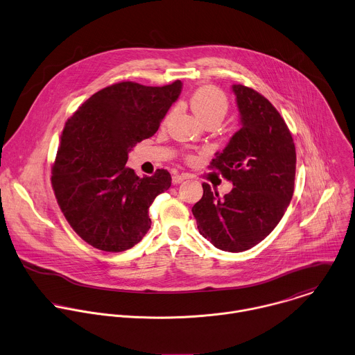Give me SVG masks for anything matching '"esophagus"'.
Wrapping results in <instances>:
<instances>
[{
	"mask_svg": "<svg viewBox=\"0 0 355 355\" xmlns=\"http://www.w3.org/2000/svg\"><path fill=\"white\" fill-rule=\"evenodd\" d=\"M185 178H187V175H184V174H174L171 181H173V184H174V185H177V184H181Z\"/></svg>",
	"mask_w": 355,
	"mask_h": 355,
	"instance_id": "obj_1",
	"label": "esophagus"
}]
</instances>
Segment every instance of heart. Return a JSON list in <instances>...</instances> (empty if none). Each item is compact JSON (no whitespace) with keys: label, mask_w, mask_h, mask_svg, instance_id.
<instances>
[{"label":"heart","mask_w":355,"mask_h":355,"mask_svg":"<svg viewBox=\"0 0 355 355\" xmlns=\"http://www.w3.org/2000/svg\"><path fill=\"white\" fill-rule=\"evenodd\" d=\"M189 105L193 113L205 124H220L230 109L227 95L220 88L213 85H203L196 88L189 98Z\"/></svg>","instance_id":"heart-1"}]
</instances>
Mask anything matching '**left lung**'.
<instances>
[{
    "label": "left lung",
    "instance_id": "1",
    "mask_svg": "<svg viewBox=\"0 0 355 355\" xmlns=\"http://www.w3.org/2000/svg\"><path fill=\"white\" fill-rule=\"evenodd\" d=\"M232 91L242 127L209 167L234 188L220 198L205 182L192 213L200 235L220 250L239 253L267 238L284 217L295 189L296 148L267 98L242 84Z\"/></svg>",
    "mask_w": 355,
    "mask_h": 355
}]
</instances>
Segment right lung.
I'll list each match as a JSON object with an SVG mask.
<instances>
[{
	"label": "right lung",
	"instance_id": "add662e5",
	"mask_svg": "<svg viewBox=\"0 0 355 355\" xmlns=\"http://www.w3.org/2000/svg\"><path fill=\"white\" fill-rule=\"evenodd\" d=\"M181 88L180 80L163 87L116 83L66 121L51 182L64 218L92 248L124 252L149 231V207L171 175L160 168L141 178L125 163L132 146L157 131Z\"/></svg>",
	"mask_w": 355,
	"mask_h": 355
}]
</instances>
